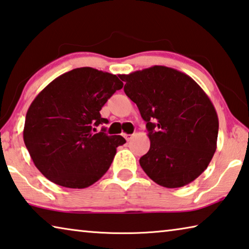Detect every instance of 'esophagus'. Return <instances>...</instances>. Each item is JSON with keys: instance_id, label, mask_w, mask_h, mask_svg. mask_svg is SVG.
I'll list each match as a JSON object with an SVG mask.
<instances>
[{"instance_id": "esophagus-1", "label": "esophagus", "mask_w": 249, "mask_h": 249, "mask_svg": "<svg viewBox=\"0 0 249 249\" xmlns=\"http://www.w3.org/2000/svg\"><path fill=\"white\" fill-rule=\"evenodd\" d=\"M133 134H124V137L126 139V141H131L133 139Z\"/></svg>"}]
</instances>
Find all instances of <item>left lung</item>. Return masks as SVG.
I'll list each match as a JSON object with an SVG mask.
<instances>
[{
  "label": "left lung",
  "instance_id": "obj_1",
  "mask_svg": "<svg viewBox=\"0 0 249 249\" xmlns=\"http://www.w3.org/2000/svg\"><path fill=\"white\" fill-rule=\"evenodd\" d=\"M123 81L151 141L140 159L146 175L167 188L192 183L216 151L218 117L210 97L192 77L166 66L123 75Z\"/></svg>",
  "mask_w": 249,
  "mask_h": 249
}]
</instances>
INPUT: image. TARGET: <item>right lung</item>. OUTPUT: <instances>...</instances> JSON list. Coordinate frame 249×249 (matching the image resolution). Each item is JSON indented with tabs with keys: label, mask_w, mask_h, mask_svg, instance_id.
<instances>
[{
	"label": "right lung",
	"mask_w": 249,
	"mask_h": 249,
	"mask_svg": "<svg viewBox=\"0 0 249 249\" xmlns=\"http://www.w3.org/2000/svg\"><path fill=\"white\" fill-rule=\"evenodd\" d=\"M123 82L92 68L74 69L55 78L27 109L23 139L31 159L47 179L63 187L85 188L103 176L126 143L107 135L100 110Z\"/></svg>",
	"instance_id": "add662e5"
}]
</instances>
